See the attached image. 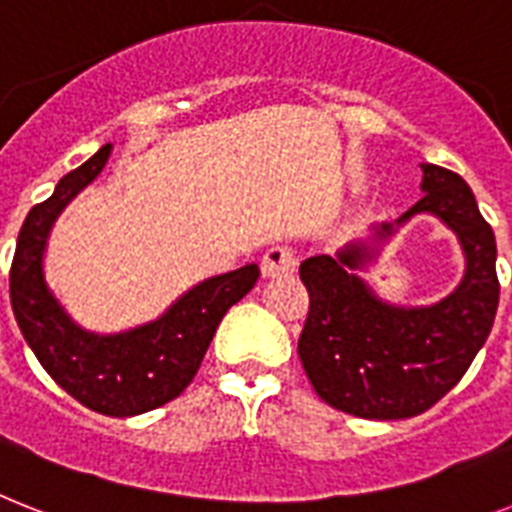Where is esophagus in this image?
<instances>
[{
  "label": "esophagus",
  "instance_id": "esophagus-1",
  "mask_svg": "<svg viewBox=\"0 0 512 512\" xmlns=\"http://www.w3.org/2000/svg\"><path fill=\"white\" fill-rule=\"evenodd\" d=\"M260 268H263L265 278L289 276L297 268V252L292 247H284V244L270 247L263 255V260H260Z\"/></svg>",
  "mask_w": 512,
  "mask_h": 512
}]
</instances>
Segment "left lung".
Listing matches in <instances>:
<instances>
[{"label":"left lung","instance_id":"1","mask_svg":"<svg viewBox=\"0 0 512 512\" xmlns=\"http://www.w3.org/2000/svg\"><path fill=\"white\" fill-rule=\"evenodd\" d=\"M421 170L426 194L397 226L431 213L458 234L465 276L450 297L431 307L381 302L355 273L371 260L365 244H352L336 257H307L299 265L310 294L297 342L302 368L323 402L357 418L400 421L436 405L484 347L500 302L497 244L471 186L431 162ZM392 231L384 223L376 234L386 239Z\"/></svg>","mask_w":512,"mask_h":512}]
</instances>
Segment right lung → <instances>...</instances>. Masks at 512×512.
Masks as SVG:
<instances>
[{"label":"right lung","mask_w":512,"mask_h":512,"mask_svg":"<svg viewBox=\"0 0 512 512\" xmlns=\"http://www.w3.org/2000/svg\"><path fill=\"white\" fill-rule=\"evenodd\" d=\"M110 144L60 178L54 194L31 207L10 268L15 321L44 371L94 413L128 418L176 400L197 376L215 328L257 284L255 263L215 276L178 299L160 321L115 336H97L70 321L49 294L41 257L62 207L102 173Z\"/></svg>","instance_id":"obj_1"}]
</instances>
